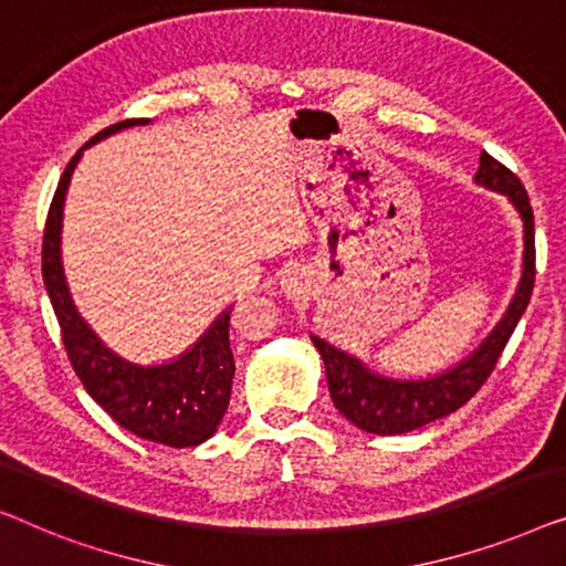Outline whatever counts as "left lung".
<instances>
[{"label":"left lung","instance_id":"left-lung-1","mask_svg":"<svg viewBox=\"0 0 566 566\" xmlns=\"http://www.w3.org/2000/svg\"><path fill=\"white\" fill-rule=\"evenodd\" d=\"M474 179L482 187H490L495 192L511 197L515 210L523 218L525 256L523 280L518 292H515V300L511 302L497 328L490 333V338L469 359L433 379L400 381L379 377V374L366 369L359 359L338 352L328 340L313 336V344L323 356L325 374H328L333 402L354 426H359L366 433H408L467 405L480 392V387L490 379V374L495 371L515 325H518L525 307H528L533 282H536V235H533V210L528 192H525L521 179L505 164H500L497 158L484 154V150L480 156V171H476Z\"/></svg>","mask_w":566,"mask_h":566}]
</instances>
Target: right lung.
Masks as SVG:
<instances>
[{
    "label": "right lung",
    "instance_id": "1",
    "mask_svg": "<svg viewBox=\"0 0 566 566\" xmlns=\"http://www.w3.org/2000/svg\"><path fill=\"white\" fill-rule=\"evenodd\" d=\"M143 123L148 120L140 117V120L109 125L94 135L86 146L123 130V127ZM82 150H76V156L61 174L43 230V282L53 313L59 317L63 348H66L69 361L86 392L127 431L146 441L174 446V449L202 443L218 431L230 402V385H233L235 374L233 348H230L233 310H226L212 323V328L177 361L138 366L105 348L90 325L78 317L61 266L63 197H66L71 174L82 158Z\"/></svg>",
    "mask_w": 566,
    "mask_h": 566
}]
</instances>
